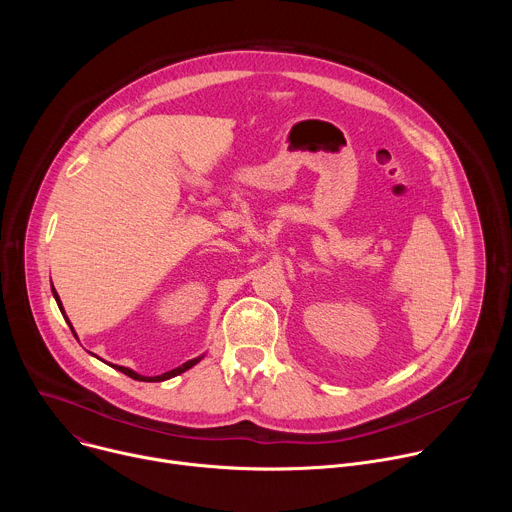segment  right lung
<instances>
[{
  "label": "right lung",
  "mask_w": 512,
  "mask_h": 512,
  "mask_svg": "<svg viewBox=\"0 0 512 512\" xmlns=\"http://www.w3.org/2000/svg\"><path fill=\"white\" fill-rule=\"evenodd\" d=\"M52 296H54V300H56V304H58V310L62 312V316H64L66 324L70 326L72 334H75V338H77V332H75V328H72L70 320L66 318V312H64V308H62V302H60V298H58V294H56V289H54V285H52ZM95 356H97V354H95ZM202 358H204V354H200V356H196V358H192V360H188V362L180 364V367H176V369H172V371H168V373H164V375H158V377H143V375H139V373H135V371H131V369H127V367H119V364H111V367H113L115 371H121L123 375L131 377V379H135V381H150V383H160V381H168V379H172V377H178V375H182L184 371L192 369V367H194V364H196V362H200ZM107 364H109V362H107Z\"/></svg>",
  "instance_id": "add662e5"
}]
</instances>
